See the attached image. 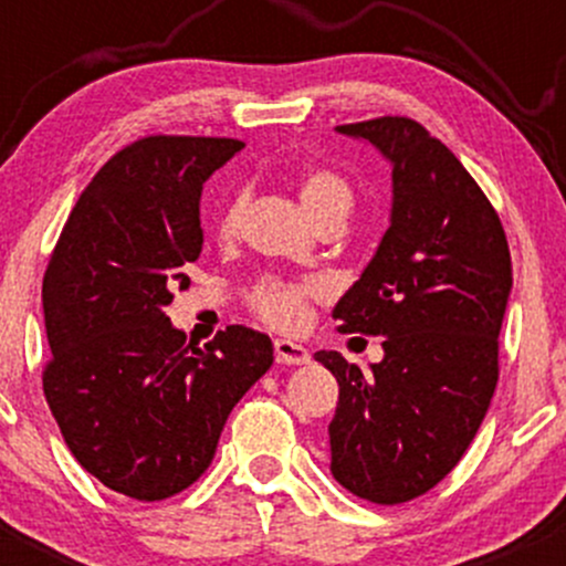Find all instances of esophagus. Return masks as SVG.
Listing matches in <instances>:
<instances>
[{
  "instance_id": "obj_1",
  "label": "esophagus",
  "mask_w": 566,
  "mask_h": 566,
  "mask_svg": "<svg viewBox=\"0 0 566 566\" xmlns=\"http://www.w3.org/2000/svg\"><path fill=\"white\" fill-rule=\"evenodd\" d=\"M274 354L279 365H305V361L311 359L308 350H305L301 343H292V340H276Z\"/></svg>"
}]
</instances>
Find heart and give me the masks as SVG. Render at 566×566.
Masks as SVG:
<instances>
[{
  "instance_id": "obj_1",
  "label": "heart",
  "mask_w": 566,
  "mask_h": 566,
  "mask_svg": "<svg viewBox=\"0 0 566 566\" xmlns=\"http://www.w3.org/2000/svg\"><path fill=\"white\" fill-rule=\"evenodd\" d=\"M305 210L314 216L316 223L324 218L343 216L348 218L354 207V188L340 172L327 170V167H314L301 175L297 184ZM244 197L233 193L226 201L218 216L220 237H233L242 220ZM324 295V284L319 279H287V276H263L247 292V303L261 316L263 322L274 324L279 329H297L308 322L311 303Z\"/></svg>"
}]
</instances>
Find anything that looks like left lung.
Returning a JSON list of instances; mask_svg holds the SVG:
<instances>
[{
  "label": "left lung",
  "mask_w": 566,
  "mask_h": 566,
  "mask_svg": "<svg viewBox=\"0 0 566 566\" xmlns=\"http://www.w3.org/2000/svg\"><path fill=\"white\" fill-rule=\"evenodd\" d=\"M391 161V226L335 305L340 333L382 337L361 373L316 350L335 375L333 476L378 505L426 495L482 426L497 386V335L511 295L503 223L458 157L407 116L340 125Z\"/></svg>",
  "instance_id": "left-lung-1"
}]
</instances>
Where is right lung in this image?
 <instances>
[{
	"instance_id": "add662e5",
	"label": "right lung",
	"mask_w": 566,
	"mask_h": 566,
	"mask_svg": "<svg viewBox=\"0 0 566 566\" xmlns=\"http://www.w3.org/2000/svg\"><path fill=\"white\" fill-rule=\"evenodd\" d=\"M244 143L148 135L84 188L42 282L50 361L42 386L71 454L135 500L191 486L233 405L274 365L271 337L231 324L205 348L165 305L201 252V186Z\"/></svg>"
}]
</instances>
